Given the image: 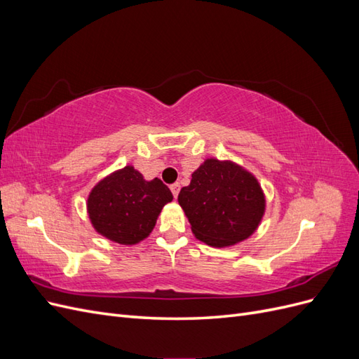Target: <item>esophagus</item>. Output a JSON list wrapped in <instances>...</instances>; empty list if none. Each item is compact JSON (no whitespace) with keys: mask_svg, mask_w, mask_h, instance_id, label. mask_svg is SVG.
Returning a JSON list of instances; mask_svg holds the SVG:
<instances>
[{"mask_svg":"<svg viewBox=\"0 0 359 359\" xmlns=\"http://www.w3.org/2000/svg\"><path fill=\"white\" fill-rule=\"evenodd\" d=\"M180 182H173L172 184V186H170V190H172V194H173V196H178V193H180Z\"/></svg>","mask_w":359,"mask_h":359,"instance_id":"34e87169","label":"esophagus"}]
</instances>
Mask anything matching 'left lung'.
Here are the masks:
<instances>
[{
  "label": "left lung",
  "instance_id": "8db88e82",
  "mask_svg": "<svg viewBox=\"0 0 359 359\" xmlns=\"http://www.w3.org/2000/svg\"><path fill=\"white\" fill-rule=\"evenodd\" d=\"M178 202L198 240L212 247L240 243L252 235L265 211L257 180L232 161L205 160L182 187Z\"/></svg>",
  "mask_w": 359,
  "mask_h": 359
}]
</instances>
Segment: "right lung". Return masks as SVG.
<instances>
[{
  "instance_id": "add662e5",
  "label": "right lung",
  "mask_w": 359,
  "mask_h": 359,
  "mask_svg": "<svg viewBox=\"0 0 359 359\" xmlns=\"http://www.w3.org/2000/svg\"><path fill=\"white\" fill-rule=\"evenodd\" d=\"M173 199L158 178L145 181L132 166L102 180L88 198L95 231L118 244H136L154 229L163 206Z\"/></svg>"
}]
</instances>
